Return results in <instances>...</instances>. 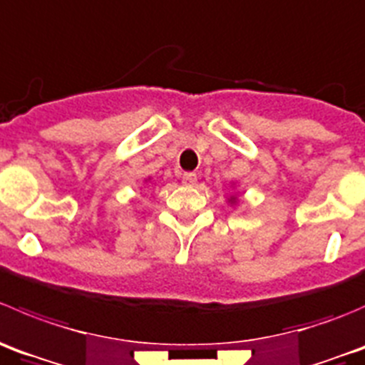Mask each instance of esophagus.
Segmentation results:
<instances>
[{"instance_id":"esophagus-1","label":"esophagus","mask_w":365,"mask_h":365,"mask_svg":"<svg viewBox=\"0 0 365 365\" xmlns=\"http://www.w3.org/2000/svg\"><path fill=\"white\" fill-rule=\"evenodd\" d=\"M195 182H197V175L191 174V172H186V174H182V184H184V186H193Z\"/></svg>"}]
</instances>
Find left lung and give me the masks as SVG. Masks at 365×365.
Listing matches in <instances>:
<instances>
[{"instance_id": "8db88e82", "label": "left lung", "mask_w": 365, "mask_h": 365, "mask_svg": "<svg viewBox=\"0 0 365 365\" xmlns=\"http://www.w3.org/2000/svg\"><path fill=\"white\" fill-rule=\"evenodd\" d=\"M227 202H229V205H236L240 200H237V195L232 193V195H229V197H227Z\"/></svg>"}]
</instances>
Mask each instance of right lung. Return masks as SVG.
<instances>
[{"label": "right lung", "mask_w": 365, "mask_h": 365, "mask_svg": "<svg viewBox=\"0 0 365 365\" xmlns=\"http://www.w3.org/2000/svg\"><path fill=\"white\" fill-rule=\"evenodd\" d=\"M147 181H150V178H149V179H145V182H147Z\"/></svg>", "instance_id": "add662e5"}]
</instances>
